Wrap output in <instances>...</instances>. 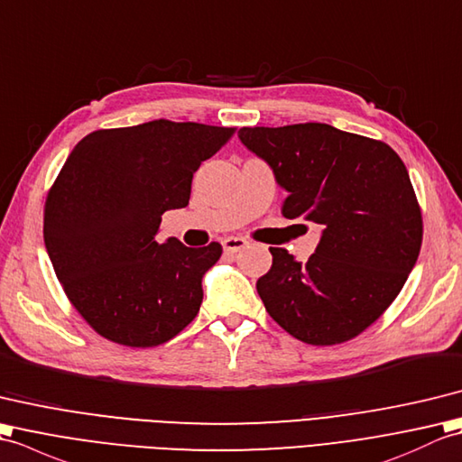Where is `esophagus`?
<instances>
[{
    "label": "esophagus",
    "mask_w": 462,
    "mask_h": 462,
    "mask_svg": "<svg viewBox=\"0 0 462 462\" xmlns=\"http://www.w3.org/2000/svg\"><path fill=\"white\" fill-rule=\"evenodd\" d=\"M247 241L245 239H241V237H227L223 241V251L225 253H237V251H241V249H245L247 247Z\"/></svg>",
    "instance_id": "esophagus-1"
}]
</instances>
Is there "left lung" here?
<instances>
[{"instance_id":"1","label":"left lung","mask_w":462,"mask_h":462,"mask_svg":"<svg viewBox=\"0 0 462 462\" xmlns=\"http://www.w3.org/2000/svg\"><path fill=\"white\" fill-rule=\"evenodd\" d=\"M239 138L289 191L282 215L322 227L306 264L271 247L257 292L273 320L312 346L352 340L402 292L423 217L402 158L382 140L320 122L241 128Z\"/></svg>"}]
</instances>
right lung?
Instances as JSON below:
<instances>
[{"label": "right lung", "mask_w": 462, "mask_h": 462, "mask_svg": "<svg viewBox=\"0 0 462 462\" xmlns=\"http://www.w3.org/2000/svg\"><path fill=\"white\" fill-rule=\"evenodd\" d=\"M235 130L160 118L90 132L69 153L47 193L43 237L67 299L102 337L153 347L198 316L221 245L191 249L156 233Z\"/></svg>", "instance_id": "right-lung-1"}]
</instances>
